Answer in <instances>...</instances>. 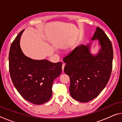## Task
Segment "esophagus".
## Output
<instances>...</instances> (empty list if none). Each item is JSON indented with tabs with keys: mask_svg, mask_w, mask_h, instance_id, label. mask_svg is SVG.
I'll return each instance as SVG.
<instances>
[{
	"mask_svg": "<svg viewBox=\"0 0 122 122\" xmlns=\"http://www.w3.org/2000/svg\"><path fill=\"white\" fill-rule=\"evenodd\" d=\"M65 64L64 63H63L62 66V71H63V70H64V67H65Z\"/></svg>",
	"mask_w": 122,
	"mask_h": 122,
	"instance_id": "esophagus-1",
	"label": "esophagus"
}]
</instances>
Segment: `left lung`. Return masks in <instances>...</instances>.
I'll return each instance as SVG.
<instances>
[{
	"instance_id": "obj_1",
	"label": "left lung",
	"mask_w": 122,
	"mask_h": 122,
	"mask_svg": "<svg viewBox=\"0 0 122 122\" xmlns=\"http://www.w3.org/2000/svg\"><path fill=\"white\" fill-rule=\"evenodd\" d=\"M101 46L96 55L90 52V44L80 45L63 58L64 71L69 76L71 96L80 102H88L96 97L110 77L112 68L113 48L110 39L100 27L92 38Z\"/></svg>"
}]
</instances>
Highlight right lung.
<instances>
[{
	"label": "right lung",
	"instance_id": "right-lung-1",
	"mask_svg": "<svg viewBox=\"0 0 122 122\" xmlns=\"http://www.w3.org/2000/svg\"><path fill=\"white\" fill-rule=\"evenodd\" d=\"M24 30L14 39L9 53V70L12 81L24 99L34 104H42L50 100L54 80L62 72L61 62L36 60L24 54L20 40Z\"/></svg>",
	"mask_w": 122,
	"mask_h": 122
}]
</instances>
